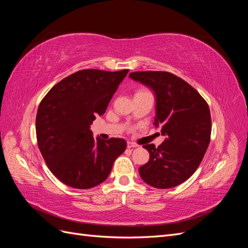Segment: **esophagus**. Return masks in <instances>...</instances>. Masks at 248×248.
Segmentation results:
<instances>
[{
  "label": "esophagus",
  "instance_id": "34e87169",
  "mask_svg": "<svg viewBox=\"0 0 248 248\" xmlns=\"http://www.w3.org/2000/svg\"><path fill=\"white\" fill-rule=\"evenodd\" d=\"M139 145L138 144H136V142H132V141H128L127 142V147H128L129 149L130 148H136V147H138Z\"/></svg>",
  "mask_w": 248,
  "mask_h": 248
}]
</instances>
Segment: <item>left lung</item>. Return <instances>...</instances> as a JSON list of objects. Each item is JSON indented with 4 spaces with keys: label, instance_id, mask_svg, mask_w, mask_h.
Listing matches in <instances>:
<instances>
[{
    "label": "left lung",
    "instance_id": "obj_1",
    "mask_svg": "<svg viewBox=\"0 0 248 248\" xmlns=\"http://www.w3.org/2000/svg\"><path fill=\"white\" fill-rule=\"evenodd\" d=\"M129 77L156 95L154 125L167 136L158 147L144 145L149 161L139 169L144 181L166 189L185 182L199 168L211 138L208 103L188 82L167 71H137Z\"/></svg>",
    "mask_w": 248,
    "mask_h": 248
}]
</instances>
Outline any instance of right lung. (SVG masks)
<instances>
[{
  "mask_svg": "<svg viewBox=\"0 0 248 248\" xmlns=\"http://www.w3.org/2000/svg\"><path fill=\"white\" fill-rule=\"evenodd\" d=\"M128 71L79 70L59 81L41 100L37 142L49 170L64 184L89 189L102 183L125 151L123 139H94L90 126L106 112Z\"/></svg>",
  "mask_w": 248,
  "mask_h": 248,
  "instance_id": "right-lung-1",
  "label": "right lung"
}]
</instances>
